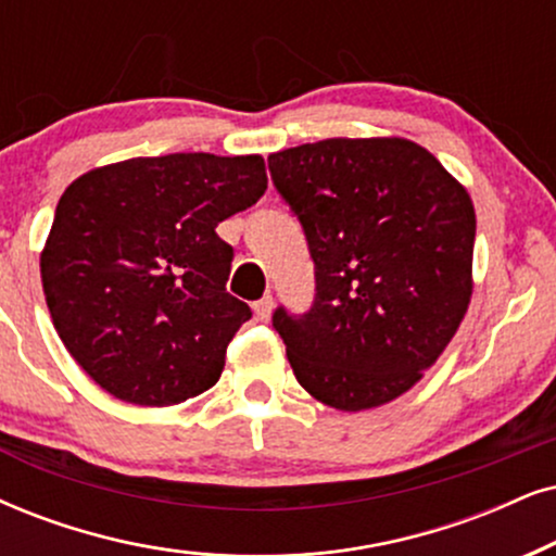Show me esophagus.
<instances>
[{"mask_svg":"<svg viewBox=\"0 0 556 556\" xmlns=\"http://www.w3.org/2000/svg\"><path fill=\"white\" fill-rule=\"evenodd\" d=\"M271 313H274V298H271V294H266V298L254 302V315H256V320L266 323V320L271 318Z\"/></svg>","mask_w":556,"mask_h":556,"instance_id":"1","label":"esophagus"}]
</instances>
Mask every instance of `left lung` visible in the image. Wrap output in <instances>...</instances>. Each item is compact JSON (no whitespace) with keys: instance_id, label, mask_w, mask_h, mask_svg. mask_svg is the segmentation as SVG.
I'll list each match as a JSON object with an SVG mask.
<instances>
[{"instance_id":"left-lung-1","label":"left lung","mask_w":556,"mask_h":556,"mask_svg":"<svg viewBox=\"0 0 556 556\" xmlns=\"http://www.w3.org/2000/svg\"><path fill=\"white\" fill-rule=\"evenodd\" d=\"M315 264L302 315L277 307L294 377L336 410L413 388L472 298L475 207L433 153L405 138H328L269 156Z\"/></svg>"}]
</instances>
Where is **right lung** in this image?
<instances>
[{"mask_svg":"<svg viewBox=\"0 0 556 556\" xmlns=\"http://www.w3.org/2000/svg\"><path fill=\"white\" fill-rule=\"evenodd\" d=\"M262 156L168 153L91 168L61 194L40 254L63 346L110 395L185 403L213 388L251 307L226 292L217 223L256 205Z\"/></svg>","mask_w":556,"mask_h":556,"instance_id":"add662e5","label":"right lung"}]
</instances>
